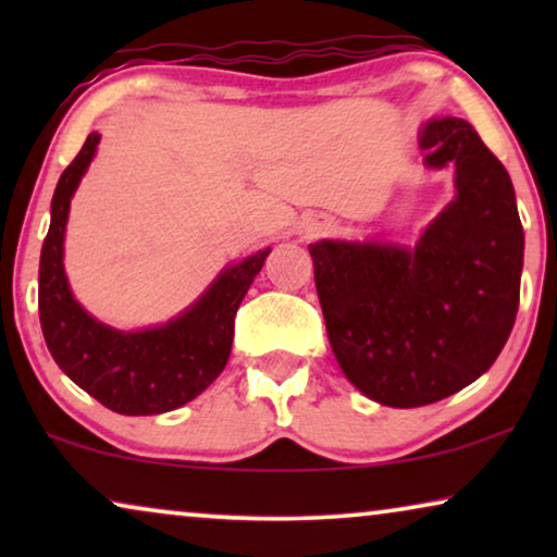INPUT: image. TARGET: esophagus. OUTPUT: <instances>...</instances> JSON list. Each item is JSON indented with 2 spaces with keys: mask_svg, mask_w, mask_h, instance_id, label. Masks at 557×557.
<instances>
[{
  "mask_svg": "<svg viewBox=\"0 0 557 557\" xmlns=\"http://www.w3.org/2000/svg\"><path fill=\"white\" fill-rule=\"evenodd\" d=\"M304 231H307L309 238H319V235L326 233V223H319V220H311V223L304 225Z\"/></svg>",
  "mask_w": 557,
  "mask_h": 557,
  "instance_id": "34e87169",
  "label": "esophagus"
}]
</instances>
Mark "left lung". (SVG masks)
Here are the masks:
<instances>
[{"instance_id":"1","label":"left lung","mask_w":557,"mask_h":557,"mask_svg":"<svg viewBox=\"0 0 557 557\" xmlns=\"http://www.w3.org/2000/svg\"><path fill=\"white\" fill-rule=\"evenodd\" d=\"M418 144L429 170L454 166L456 195L416 246H309L342 372L391 408L429 406L484 375L520 307L524 233L507 170L463 119L425 121Z\"/></svg>"}]
</instances>
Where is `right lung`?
Here are the masks:
<instances>
[{
  "label": "right lung",
  "instance_id": "obj_1",
  "mask_svg": "<svg viewBox=\"0 0 557 557\" xmlns=\"http://www.w3.org/2000/svg\"><path fill=\"white\" fill-rule=\"evenodd\" d=\"M98 141L101 134H88L52 195L37 294L45 345L58 368L113 413H166L197 398L225 370L235 311L271 248L227 263L200 299L166 324L124 332L98 322L75 301L63 265L71 200L94 162Z\"/></svg>",
  "mask_w": 557,
  "mask_h": 557
}]
</instances>
